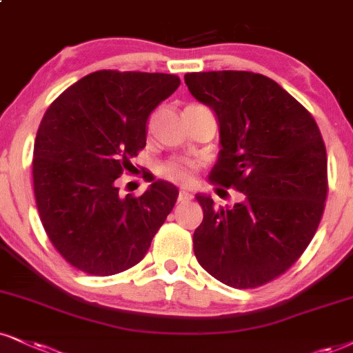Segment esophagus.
Listing matches in <instances>:
<instances>
[{
  "mask_svg": "<svg viewBox=\"0 0 353 353\" xmlns=\"http://www.w3.org/2000/svg\"><path fill=\"white\" fill-rule=\"evenodd\" d=\"M191 199H193V194H191L190 191L180 190V193H178V201H180V203H188V201H191Z\"/></svg>",
  "mask_w": 353,
  "mask_h": 353,
  "instance_id": "esophagus-1",
  "label": "esophagus"
}]
</instances>
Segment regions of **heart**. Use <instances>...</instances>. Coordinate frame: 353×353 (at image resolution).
<instances>
[{
  "instance_id": "heart-1",
  "label": "heart",
  "mask_w": 353,
  "mask_h": 353,
  "mask_svg": "<svg viewBox=\"0 0 353 353\" xmlns=\"http://www.w3.org/2000/svg\"><path fill=\"white\" fill-rule=\"evenodd\" d=\"M198 163L188 159H172L159 167V175L176 185H188L193 181Z\"/></svg>"
}]
</instances>
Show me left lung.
I'll use <instances>...</instances> for the list:
<instances>
[{
  "mask_svg": "<svg viewBox=\"0 0 353 353\" xmlns=\"http://www.w3.org/2000/svg\"><path fill=\"white\" fill-rule=\"evenodd\" d=\"M185 83L219 124L210 180L243 193L234 208L196 194L194 255L224 285L256 288L283 275L314 237L327 198L323 136L310 111L260 73H186Z\"/></svg>",
  "mask_w": 353,
  "mask_h": 353,
  "instance_id": "obj_1",
  "label": "left lung"
}]
</instances>
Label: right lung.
Segmentation results:
<instances>
[{"instance_id": "add662e5", "label": "right lung", "mask_w": 353, "mask_h": 353, "mask_svg": "<svg viewBox=\"0 0 353 353\" xmlns=\"http://www.w3.org/2000/svg\"><path fill=\"white\" fill-rule=\"evenodd\" d=\"M178 86L170 73L99 70L43 114L32 160L39 217L57 252L81 272L110 276L137 265L175 206L168 181L123 196L117 178L145 147L150 112Z\"/></svg>"}]
</instances>
